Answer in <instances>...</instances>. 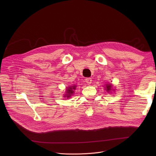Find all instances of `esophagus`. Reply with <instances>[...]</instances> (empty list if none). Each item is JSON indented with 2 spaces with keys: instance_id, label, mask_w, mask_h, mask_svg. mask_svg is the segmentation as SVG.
I'll return each instance as SVG.
<instances>
[{
  "instance_id": "34e87169",
  "label": "esophagus",
  "mask_w": 156,
  "mask_h": 156,
  "mask_svg": "<svg viewBox=\"0 0 156 156\" xmlns=\"http://www.w3.org/2000/svg\"><path fill=\"white\" fill-rule=\"evenodd\" d=\"M92 78H87L85 79V81L87 82V84H91L92 83Z\"/></svg>"
}]
</instances>
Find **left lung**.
Instances as JSON below:
<instances>
[{
  "mask_svg": "<svg viewBox=\"0 0 156 156\" xmlns=\"http://www.w3.org/2000/svg\"><path fill=\"white\" fill-rule=\"evenodd\" d=\"M111 87H112V85L111 84L107 85H106V89H107L106 90H107L108 92H109L111 90Z\"/></svg>",
  "mask_w": 156,
  "mask_h": 156,
  "instance_id": "1",
  "label": "left lung"
}]
</instances>
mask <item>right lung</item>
Returning a JSON list of instances; mask_svg holds the SVG:
<instances>
[{
	"label": "right lung",
	"instance_id": "right-lung-1",
	"mask_svg": "<svg viewBox=\"0 0 156 156\" xmlns=\"http://www.w3.org/2000/svg\"><path fill=\"white\" fill-rule=\"evenodd\" d=\"M76 89V86H73V87H69V88H67L66 90V97H67L68 98V97H70V96L73 94L74 92V90Z\"/></svg>",
	"mask_w": 156,
	"mask_h": 156
}]
</instances>
